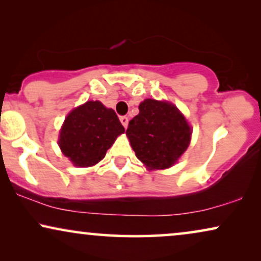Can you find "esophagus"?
I'll return each mask as SVG.
<instances>
[{
	"label": "esophagus",
	"instance_id": "obj_1",
	"mask_svg": "<svg viewBox=\"0 0 261 261\" xmlns=\"http://www.w3.org/2000/svg\"><path fill=\"white\" fill-rule=\"evenodd\" d=\"M120 121H121V123L123 124V127L127 128V126H128V117L127 116H121L120 117Z\"/></svg>",
	"mask_w": 261,
	"mask_h": 261
}]
</instances>
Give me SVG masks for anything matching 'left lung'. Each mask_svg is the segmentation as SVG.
<instances>
[{"mask_svg": "<svg viewBox=\"0 0 261 261\" xmlns=\"http://www.w3.org/2000/svg\"><path fill=\"white\" fill-rule=\"evenodd\" d=\"M191 133L177 107L151 98L140 103L126 130L135 155L149 170L172 166L187 151Z\"/></svg>", "mask_w": 261, "mask_h": 261, "instance_id": "left-lung-1", "label": "left lung"}]
</instances>
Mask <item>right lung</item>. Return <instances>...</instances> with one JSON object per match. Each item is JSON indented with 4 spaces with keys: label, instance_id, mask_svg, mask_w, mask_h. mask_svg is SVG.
<instances>
[{
    "label": "right lung",
    "instance_id": "add662e5",
    "mask_svg": "<svg viewBox=\"0 0 261 261\" xmlns=\"http://www.w3.org/2000/svg\"><path fill=\"white\" fill-rule=\"evenodd\" d=\"M123 132L113 109L99 101H89L67 115L60 130L59 147L76 166H92L105 158Z\"/></svg>",
    "mask_w": 261,
    "mask_h": 261
}]
</instances>
